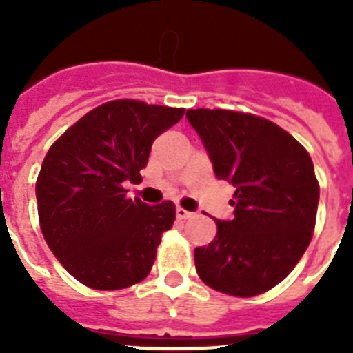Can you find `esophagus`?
Wrapping results in <instances>:
<instances>
[{
    "instance_id": "esophagus-1",
    "label": "esophagus",
    "mask_w": 353,
    "mask_h": 353,
    "mask_svg": "<svg viewBox=\"0 0 353 353\" xmlns=\"http://www.w3.org/2000/svg\"><path fill=\"white\" fill-rule=\"evenodd\" d=\"M192 215H194V214H192V212H189V210H185V208H182V207L176 208V219H180V221L191 219Z\"/></svg>"
}]
</instances>
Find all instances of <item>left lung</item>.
<instances>
[{
    "instance_id": "obj_1",
    "label": "left lung",
    "mask_w": 353,
    "mask_h": 353,
    "mask_svg": "<svg viewBox=\"0 0 353 353\" xmlns=\"http://www.w3.org/2000/svg\"><path fill=\"white\" fill-rule=\"evenodd\" d=\"M215 176L235 187L233 217L194 249L201 281L235 297L281 283L311 242L320 187L304 146L272 121L226 109H187Z\"/></svg>"
}]
</instances>
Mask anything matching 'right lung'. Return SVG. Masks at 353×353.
<instances>
[{"label": "right lung", "instance_id": "right-lung-1", "mask_svg": "<svg viewBox=\"0 0 353 353\" xmlns=\"http://www.w3.org/2000/svg\"><path fill=\"white\" fill-rule=\"evenodd\" d=\"M183 111L105 102L49 148L35 187L40 228L52 254L83 285L121 290L148 276L174 205L129 199L125 183L141 179L152 143Z\"/></svg>", "mask_w": 353, "mask_h": 353}]
</instances>
